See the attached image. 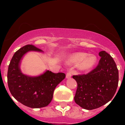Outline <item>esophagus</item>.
I'll return each instance as SVG.
<instances>
[{"mask_svg":"<svg viewBox=\"0 0 125 125\" xmlns=\"http://www.w3.org/2000/svg\"><path fill=\"white\" fill-rule=\"evenodd\" d=\"M71 76H72V73H71V71H69V72H68L67 73H66V78H70L71 77Z\"/></svg>","mask_w":125,"mask_h":125,"instance_id":"1","label":"esophagus"}]
</instances>
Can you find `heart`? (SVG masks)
<instances>
[{"instance_id":"1","label":"heart","mask_w":125,"mask_h":125,"mask_svg":"<svg viewBox=\"0 0 125 125\" xmlns=\"http://www.w3.org/2000/svg\"><path fill=\"white\" fill-rule=\"evenodd\" d=\"M86 53H78L71 57V61L73 63L79 64V67L82 69H89L93 68L96 63L97 58L94 55L87 56Z\"/></svg>"}]
</instances>
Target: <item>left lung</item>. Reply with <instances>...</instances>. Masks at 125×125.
Segmentation results:
<instances>
[{"label":"left lung","mask_w":125,"mask_h":125,"mask_svg":"<svg viewBox=\"0 0 125 125\" xmlns=\"http://www.w3.org/2000/svg\"><path fill=\"white\" fill-rule=\"evenodd\" d=\"M98 64L86 74L74 75L78 87L76 104L86 110L100 108L111 100L118 85V70L113 57L104 51L100 52Z\"/></svg>","instance_id":"1"}]
</instances>
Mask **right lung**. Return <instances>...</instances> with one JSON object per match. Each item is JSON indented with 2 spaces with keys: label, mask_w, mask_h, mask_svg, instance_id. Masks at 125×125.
<instances>
[{
  "label": "right lung",
  "mask_w": 125,
  "mask_h": 125,
  "mask_svg": "<svg viewBox=\"0 0 125 125\" xmlns=\"http://www.w3.org/2000/svg\"><path fill=\"white\" fill-rule=\"evenodd\" d=\"M42 51L34 45H25L15 52L9 65L7 83L11 94L24 105L32 108L47 106L51 101L57 85L66 77L62 73L47 71L37 77L23 74L20 70V61L27 52Z\"/></svg>",
  "instance_id": "1"
}]
</instances>
